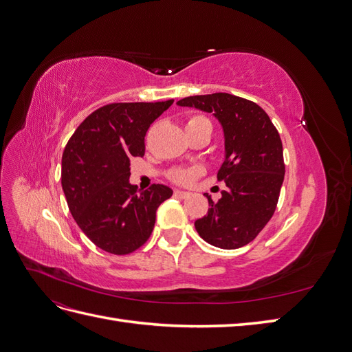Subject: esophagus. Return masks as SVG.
Returning a JSON list of instances; mask_svg holds the SVG:
<instances>
[{
	"label": "esophagus",
	"mask_w": 352,
	"mask_h": 352,
	"mask_svg": "<svg viewBox=\"0 0 352 352\" xmlns=\"http://www.w3.org/2000/svg\"><path fill=\"white\" fill-rule=\"evenodd\" d=\"M175 195L179 197V198H188L190 194L186 192V190H182V189H176L175 190Z\"/></svg>",
	"instance_id": "obj_1"
}]
</instances>
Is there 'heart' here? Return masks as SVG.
Segmentation results:
<instances>
[{"label":"heart","instance_id":"heart-1","mask_svg":"<svg viewBox=\"0 0 352 352\" xmlns=\"http://www.w3.org/2000/svg\"><path fill=\"white\" fill-rule=\"evenodd\" d=\"M198 120H204L202 117H194V119H190L188 123L190 122H198ZM197 170H177V172L173 173V179L177 180V182H182V184H188L197 176Z\"/></svg>","mask_w":352,"mask_h":352}]
</instances>
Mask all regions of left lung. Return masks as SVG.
<instances>
[{
    "mask_svg": "<svg viewBox=\"0 0 352 352\" xmlns=\"http://www.w3.org/2000/svg\"><path fill=\"white\" fill-rule=\"evenodd\" d=\"M176 104L211 113L225 140L217 177L228 189L217 202L206 194L210 208L195 220V229L217 248H241L258 235L278 206L285 177L280 136L260 105L235 95H194Z\"/></svg>",
    "mask_w": 352,
    "mask_h": 352,
    "instance_id": "left-lung-1",
    "label": "left lung"
}]
</instances>
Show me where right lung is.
<instances>
[{
	"label": "right lung",
	"mask_w": 352,
	"mask_h": 352,
	"mask_svg": "<svg viewBox=\"0 0 352 352\" xmlns=\"http://www.w3.org/2000/svg\"><path fill=\"white\" fill-rule=\"evenodd\" d=\"M173 100L117 102L95 110L69 140L61 158V186L82 232L116 255L138 250L150 238L155 212L173 195L166 185L138 190L129 182L132 157L145 153V133Z\"/></svg>",
	"instance_id": "1"
}]
</instances>
